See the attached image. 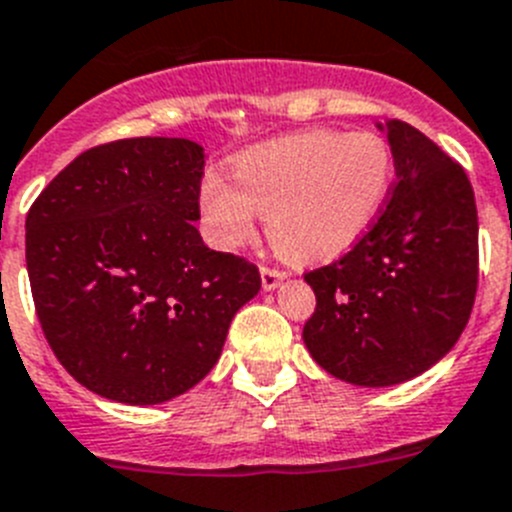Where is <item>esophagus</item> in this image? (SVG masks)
Returning <instances> with one entry per match:
<instances>
[{"label": "esophagus", "instance_id": "1", "mask_svg": "<svg viewBox=\"0 0 512 512\" xmlns=\"http://www.w3.org/2000/svg\"><path fill=\"white\" fill-rule=\"evenodd\" d=\"M287 276V271L284 269H274V266H261V284H264V289H274L279 287V281Z\"/></svg>", "mask_w": 512, "mask_h": 512}]
</instances>
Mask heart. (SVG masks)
<instances>
[{
  "instance_id": "obj_1",
  "label": "heart",
  "mask_w": 512,
  "mask_h": 512,
  "mask_svg": "<svg viewBox=\"0 0 512 512\" xmlns=\"http://www.w3.org/2000/svg\"><path fill=\"white\" fill-rule=\"evenodd\" d=\"M236 182L210 172L200 208L210 236L238 248L269 213V236L292 261H330L378 220L396 180V159L375 131L312 129L248 149Z\"/></svg>"
}]
</instances>
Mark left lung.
Instances as JSON below:
<instances>
[{"label":"left lung","instance_id":"1","mask_svg":"<svg viewBox=\"0 0 512 512\" xmlns=\"http://www.w3.org/2000/svg\"><path fill=\"white\" fill-rule=\"evenodd\" d=\"M396 180L370 231L307 271L317 307L304 345L330 375L396 386L442 360L472 314L477 205L462 164L401 119L386 121Z\"/></svg>","mask_w":512,"mask_h":512}]
</instances>
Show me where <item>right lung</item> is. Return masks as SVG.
<instances>
[{"instance_id":"obj_1","label":"right lung","mask_w":512,"mask_h":512,"mask_svg":"<svg viewBox=\"0 0 512 512\" xmlns=\"http://www.w3.org/2000/svg\"><path fill=\"white\" fill-rule=\"evenodd\" d=\"M203 147L98 144L37 195L25 256L42 335L75 381L131 406L190 391L220 358L259 266L200 238Z\"/></svg>"}]
</instances>
